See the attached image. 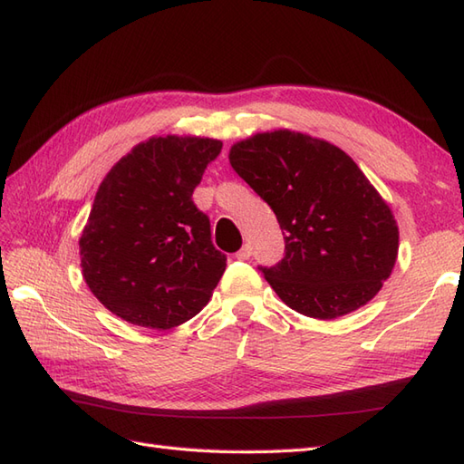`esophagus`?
<instances>
[{
	"instance_id": "obj_1",
	"label": "esophagus",
	"mask_w": 464,
	"mask_h": 464,
	"mask_svg": "<svg viewBox=\"0 0 464 464\" xmlns=\"http://www.w3.org/2000/svg\"><path fill=\"white\" fill-rule=\"evenodd\" d=\"M251 253H253V246H251L249 243H246V245H243V246H241V249H239V251H237V253H235V256H237V258H239V261H246V258H249V256H251Z\"/></svg>"
}]
</instances>
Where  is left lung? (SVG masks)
<instances>
[{
	"mask_svg": "<svg viewBox=\"0 0 464 464\" xmlns=\"http://www.w3.org/2000/svg\"><path fill=\"white\" fill-rule=\"evenodd\" d=\"M229 161L283 229V261L261 271L286 306L332 320L380 293L395 266L400 229L343 150L303 132L273 130L233 144Z\"/></svg>",
	"mask_w": 464,
	"mask_h": 464,
	"instance_id": "1",
	"label": "left lung"
}]
</instances>
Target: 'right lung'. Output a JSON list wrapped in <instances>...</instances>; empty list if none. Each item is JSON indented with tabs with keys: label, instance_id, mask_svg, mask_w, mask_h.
I'll list each match as a JSON object with an SVG mask.
<instances>
[{
	"label": "right lung",
	"instance_id": "1",
	"mask_svg": "<svg viewBox=\"0 0 464 464\" xmlns=\"http://www.w3.org/2000/svg\"><path fill=\"white\" fill-rule=\"evenodd\" d=\"M221 140L154 136L102 179L81 235L84 283L130 324L169 330L209 303L227 266L191 196Z\"/></svg>",
	"mask_w": 464,
	"mask_h": 464
}]
</instances>
